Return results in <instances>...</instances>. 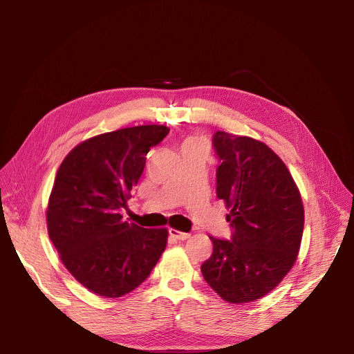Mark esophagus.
Wrapping results in <instances>:
<instances>
[{"mask_svg": "<svg viewBox=\"0 0 354 354\" xmlns=\"http://www.w3.org/2000/svg\"><path fill=\"white\" fill-rule=\"evenodd\" d=\"M168 233H169L171 238H174V239H177V241H186V239L189 238V233L178 232V230H176V229H169Z\"/></svg>", "mask_w": 354, "mask_h": 354, "instance_id": "esophagus-1", "label": "esophagus"}]
</instances>
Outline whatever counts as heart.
Wrapping results in <instances>:
<instances>
[{
  "instance_id": "obj_1",
  "label": "heart",
  "mask_w": 354,
  "mask_h": 354,
  "mask_svg": "<svg viewBox=\"0 0 354 354\" xmlns=\"http://www.w3.org/2000/svg\"><path fill=\"white\" fill-rule=\"evenodd\" d=\"M186 145H198V146H202L199 142H195V140H190V142H187Z\"/></svg>"
}]
</instances>
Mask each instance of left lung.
<instances>
[{
  "label": "left lung",
  "mask_w": 354,
  "mask_h": 354,
  "mask_svg": "<svg viewBox=\"0 0 354 354\" xmlns=\"http://www.w3.org/2000/svg\"><path fill=\"white\" fill-rule=\"evenodd\" d=\"M220 165L217 198L230 214V239L211 238L203 279L227 303H250L279 285L294 266L304 229L301 196L270 147L224 131L212 136Z\"/></svg>",
  "instance_id": "left-lung-1"
}]
</instances>
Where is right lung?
Segmentation results:
<instances>
[{"label": "right lung", "mask_w": 354, "mask_h": 354, "mask_svg": "<svg viewBox=\"0 0 354 354\" xmlns=\"http://www.w3.org/2000/svg\"><path fill=\"white\" fill-rule=\"evenodd\" d=\"M169 128L140 125L82 142L63 159L53 186L48 236L71 274L94 294L118 298L143 283L167 246V229L122 220L146 155Z\"/></svg>", "instance_id": "1"}]
</instances>
